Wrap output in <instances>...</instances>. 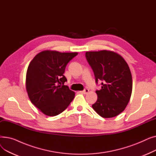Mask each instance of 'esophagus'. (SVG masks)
Segmentation results:
<instances>
[{
	"instance_id": "obj_1",
	"label": "esophagus",
	"mask_w": 156,
	"mask_h": 156,
	"mask_svg": "<svg viewBox=\"0 0 156 156\" xmlns=\"http://www.w3.org/2000/svg\"><path fill=\"white\" fill-rule=\"evenodd\" d=\"M88 92H89V90H88V88H85V90H83L82 91V92H83V94H87Z\"/></svg>"
}]
</instances>
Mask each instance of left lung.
<instances>
[{
    "label": "left lung",
    "instance_id": "left-lung-1",
    "mask_svg": "<svg viewBox=\"0 0 156 156\" xmlns=\"http://www.w3.org/2000/svg\"><path fill=\"white\" fill-rule=\"evenodd\" d=\"M85 57L95 78L101 81V89L96 90L97 100L93 109L101 116H118L126 108L132 92V76L125 60L112 51L87 52Z\"/></svg>",
    "mask_w": 156,
    "mask_h": 156
}]
</instances>
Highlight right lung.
I'll list each match as a JSON object with an SVG mask.
<instances>
[{"mask_svg": "<svg viewBox=\"0 0 156 156\" xmlns=\"http://www.w3.org/2000/svg\"><path fill=\"white\" fill-rule=\"evenodd\" d=\"M77 52L45 51L30 62L27 72L26 88L33 104L45 115L57 116L66 109L75 94L64 85L63 74L68 63Z\"/></svg>", "mask_w": 156, "mask_h": 156, "instance_id": "obj_1", "label": "right lung"}]
</instances>
